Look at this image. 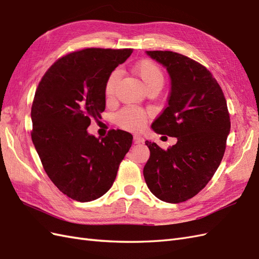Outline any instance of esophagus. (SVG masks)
<instances>
[{"mask_svg": "<svg viewBox=\"0 0 259 259\" xmlns=\"http://www.w3.org/2000/svg\"><path fill=\"white\" fill-rule=\"evenodd\" d=\"M134 140L136 143H143L144 142V137L140 134H137L134 136Z\"/></svg>", "mask_w": 259, "mask_h": 259, "instance_id": "1", "label": "esophagus"}]
</instances>
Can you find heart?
Masks as SVG:
<instances>
[{"label":"heart","instance_id":"1","mask_svg":"<svg viewBox=\"0 0 259 259\" xmlns=\"http://www.w3.org/2000/svg\"><path fill=\"white\" fill-rule=\"evenodd\" d=\"M132 71L142 81L147 91L154 90V89L160 90L162 83H164V72L159 65L152 60H142L138 62L132 67ZM118 80H119V72L117 70L109 73L105 83V97L107 99H112L114 97ZM116 120L123 129L138 130L142 128L145 123V115L137 108L127 107L117 114Z\"/></svg>","mask_w":259,"mask_h":259}]
</instances>
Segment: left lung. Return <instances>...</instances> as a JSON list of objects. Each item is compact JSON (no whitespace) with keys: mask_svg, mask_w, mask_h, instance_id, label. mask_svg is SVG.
I'll list each match as a JSON object with an SVG mask.
<instances>
[{"mask_svg":"<svg viewBox=\"0 0 259 259\" xmlns=\"http://www.w3.org/2000/svg\"><path fill=\"white\" fill-rule=\"evenodd\" d=\"M170 77L168 104L152 129L177 138L166 151L146 141L145 182L160 201L181 203L205 188L224 157L230 116L217 80L203 65L170 51H146Z\"/></svg>","mask_w":259,"mask_h":259,"instance_id":"obj_1","label":"left lung"}]
</instances>
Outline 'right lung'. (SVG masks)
<instances>
[{
    "instance_id": "add662e5",
    "label": "right lung",
    "mask_w": 259,
    "mask_h": 259,
    "mask_svg": "<svg viewBox=\"0 0 259 259\" xmlns=\"http://www.w3.org/2000/svg\"><path fill=\"white\" fill-rule=\"evenodd\" d=\"M132 49H84L57 60L44 73L31 107V139L57 189L78 202L94 201L112 188L132 135L110 130L102 140L87 131L105 109L109 73Z\"/></svg>"
}]
</instances>
